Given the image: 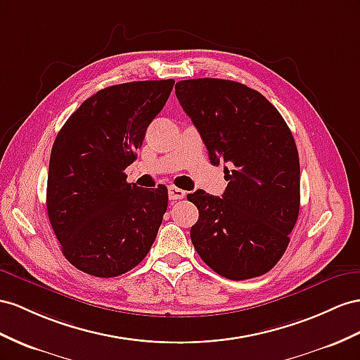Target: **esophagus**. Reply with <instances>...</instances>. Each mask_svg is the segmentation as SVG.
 <instances>
[{
	"label": "esophagus",
	"mask_w": 360,
	"mask_h": 360,
	"mask_svg": "<svg viewBox=\"0 0 360 360\" xmlns=\"http://www.w3.org/2000/svg\"><path fill=\"white\" fill-rule=\"evenodd\" d=\"M169 198L172 200H178V199H184L186 198V191L178 188V187H169Z\"/></svg>",
	"instance_id": "34e87169"
}]
</instances>
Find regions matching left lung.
Wrapping results in <instances>:
<instances>
[{
  "instance_id": "left-lung-1",
  "label": "left lung",
  "mask_w": 360,
  "mask_h": 360,
  "mask_svg": "<svg viewBox=\"0 0 360 360\" xmlns=\"http://www.w3.org/2000/svg\"><path fill=\"white\" fill-rule=\"evenodd\" d=\"M174 92L213 165L228 164L222 199L198 190L190 236L211 269L229 280L269 272L300 213V158L289 126L259 91L224 79L181 80Z\"/></svg>"
}]
</instances>
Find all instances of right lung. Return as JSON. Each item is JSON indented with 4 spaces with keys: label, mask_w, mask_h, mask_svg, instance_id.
I'll return each mask as SVG.
<instances>
[{
    "label": "right lung",
    "mask_w": 360,
    "mask_h": 360,
    "mask_svg": "<svg viewBox=\"0 0 360 360\" xmlns=\"http://www.w3.org/2000/svg\"><path fill=\"white\" fill-rule=\"evenodd\" d=\"M174 80L108 86L86 98L54 140L47 211L62 254L79 271L110 278L141 263L167 210V187L126 181L146 131Z\"/></svg>",
    "instance_id": "right-lung-1"
}]
</instances>
